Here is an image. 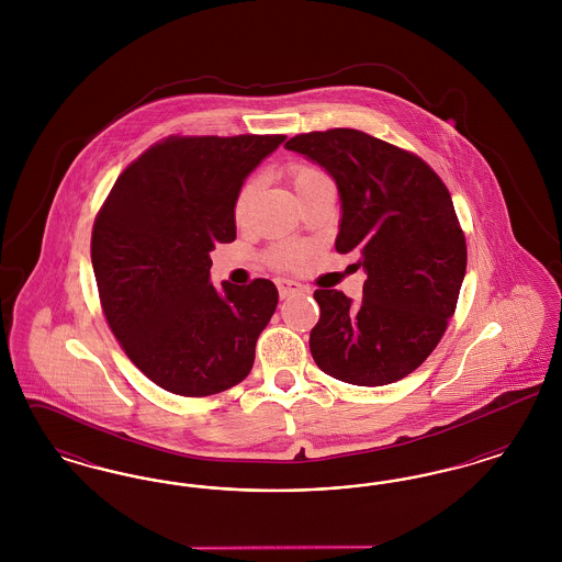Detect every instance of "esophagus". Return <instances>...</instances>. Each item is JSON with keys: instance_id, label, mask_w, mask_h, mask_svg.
<instances>
[{"instance_id": "34e87169", "label": "esophagus", "mask_w": 562, "mask_h": 562, "mask_svg": "<svg viewBox=\"0 0 562 562\" xmlns=\"http://www.w3.org/2000/svg\"><path fill=\"white\" fill-rule=\"evenodd\" d=\"M303 291H305V286L294 280H278V293L282 299H286L291 294L303 293Z\"/></svg>"}]
</instances>
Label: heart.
<instances>
[{
	"label": "heart",
	"mask_w": 562,
	"mask_h": 562,
	"mask_svg": "<svg viewBox=\"0 0 562 562\" xmlns=\"http://www.w3.org/2000/svg\"><path fill=\"white\" fill-rule=\"evenodd\" d=\"M318 177H322L321 170L310 168V166H296V168H293L294 189L303 188L305 183H310V181H314V179H318ZM257 188H259L257 181H248V183L241 188L240 193H238L236 209H234L238 221L246 218ZM301 259H303V250H301L299 246H291V244H289V246H282V248H278V250L273 252V266H278V268H294V266L301 263Z\"/></svg>",
	"instance_id": "1"
}]
</instances>
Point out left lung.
<instances>
[{
    "instance_id": "1",
    "label": "left lung",
    "mask_w": 562,
    "mask_h": 562,
    "mask_svg": "<svg viewBox=\"0 0 562 562\" xmlns=\"http://www.w3.org/2000/svg\"><path fill=\"white\" fill-rule=\"evenodd\" d=\"M284 147L333 177L335 248L356 252L367 273L358 303L335 289L314 293L312 356L339 381L394 383L428 358L453 316L468 252L451 193L422 158L360 131L296 134Z\"/></svg>"
}]
</instances>
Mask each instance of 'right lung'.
I'll use <instances>...</instances> for the list:
<instances>
[{
    "label": "right lung",
    "instance_id": "add662e5",
    "mask_svg": "<svg viewBox=\"0 0 562 562\" xmlns=\"http://www.w3.org/2000/svg\"><path fill=\"white\" fill-rule=\"evenodd\" d=\"M286 136H170L115 181L92 229V268L115 339L161 390L211 396L250 373L278 305L271 280L211 282L214 244L236 240L246 177Z\"/></svg>",
    "mask_w": 562,
    "mask_h": 562
}]
</instances>
